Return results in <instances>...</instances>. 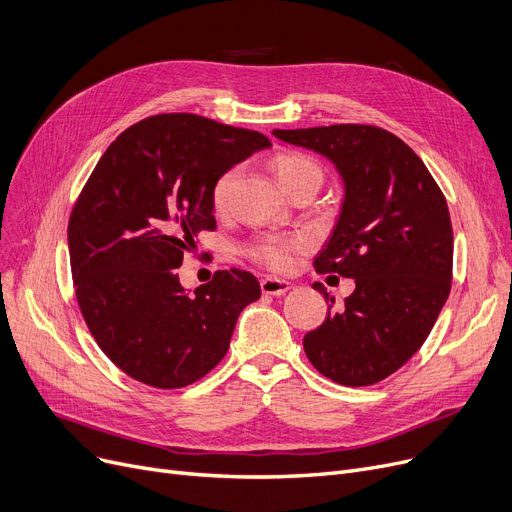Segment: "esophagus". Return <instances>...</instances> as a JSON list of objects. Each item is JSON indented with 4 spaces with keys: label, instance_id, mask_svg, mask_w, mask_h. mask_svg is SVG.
Listing matches in <instances>:
<instances>
[{
    "label": "esophagus",
    "instance_id": "1",
    "mask_svg": "<svg viewBox=\"0 0 512 512\" xmlns=\"http://www.w3.org/2000/svg\"><path fill=\"white\" fill-rule=\"evenodd\" d=\"M260 289L266 296H283L285 291L291 289V283L277 279V277H264V279H260Z\"/></svg>",
    "mask_w": 512,
    "mask_h": 512
}]
</instances>
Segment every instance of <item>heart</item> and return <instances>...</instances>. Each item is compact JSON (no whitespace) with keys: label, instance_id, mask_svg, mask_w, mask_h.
<instances>
[{"label":"heart","instance_id":"b5f03b06","mask_svg":"<svg viewBox=\"0 0 512 512\" xmlns=\"http://www.w3.org/2000/svg\"><path fill=\"white\" fill-rule=\"evenodd\" d=\"M271 168L277 177V181L281 183V187L287 191L289 187H294L300 181L306 179H316L321 181V168L316 164L312 158L298 154V152H281L271 160ZM237 177V170L229 168L225 173L218 177L212 185V193H210V200H212V208L216 212H223L229 206V198H231V189ZM306 237L302 235H260L256 239H252L248 246H246V254L264 264L269 266L273 271H289L291 266H294L296 254L300 250L306 248Z\"/></svg>","mask_w":512,"mask_h":512}]
</instances>
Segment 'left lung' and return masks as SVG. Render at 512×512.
Listing matches in <instances>:
<instances>
[{"mask_svg": "<svg viewBox=\"0 0 512 512\" xmlns=\"http://www.w3.org/2000/svg\"><path fill=\"white\" fill-rule=\"evenodd\" d=\"M273 135L329 158L346 187L314 269L350 277L356 289L304 335V352L339 385H373L423 346L448 300L454 237L446 198L423 160L385 129L331 125ZM312 287L331 310L327 289Z\"/></svg>", "mask_w": 512, "mask_h": 512, "instance_id": "left-lung-1", "label": "left lung"}]
</instances>
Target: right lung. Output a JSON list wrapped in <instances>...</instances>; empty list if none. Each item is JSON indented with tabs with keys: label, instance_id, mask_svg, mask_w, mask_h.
Wrapping results in <instances>:
<instances>
[{
	"label": "right lung",
	"instance_id": "1",
	"mask_svg": "<svg viewBox=\"0 0 512 512\" xmlns=\"http://www.w3.org/2000/svg\"><path fill=\"white\" fill-rule=\"evenodd\" d=\"M269 145L258 131L173 112L139 120L95 164L68 221L72 281L97 346L135 381L202 379L260 298L248 271H216L187 294L177 269L198 233L216 229L214 181Z\"/></svg>",
	"mask_w": 512,
	"mask_h": 512
}]
</instances>
